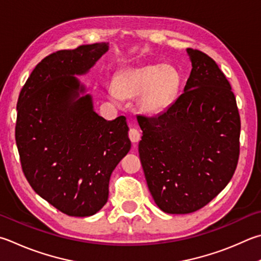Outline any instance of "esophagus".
I'll use <instances>...</instances> for the list:
<instances>
[{
	"instance_id": "34e87169",
	"label": "esophagus",
	"mask_w": 261,
	"mask_h": 261,
	"mask_svg": "<svg viewBox=\"0 0 261 261\" xmlns=\"http://www.w3.org/2000/svg\"><path fill=\"white\" fill-rule=\"evenodd\" d=\"M140 136H141V135H140L139 130L135 129V127H131V129L129 130V138H130V140H131L134 144L138 143V141L140 140Z\"/></svg>"
}]
</instances>
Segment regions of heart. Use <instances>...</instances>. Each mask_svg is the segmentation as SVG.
<instances>
[{
	"label": "heart",
	"instance_id": "1",
	"mask_svg": "<svg viewBox=\"0 0 261 261\" xmlns=\"http://www.w3.org/2000/svg\"><path fill=\"white\" fill-rule=\"evenodd\" d=\"M179 87V74L170 65H148L120 73L107 89V96L114 103L123 98L139 97L141 112L159 115L170 106Z\"/></svg>",
	"mask_w": 261,
	"mask_h": 261
}]
</instances>
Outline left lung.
Returning a JSON list of instances; mask_svg holds the SVG:
<instances>
[{"label": "left lung", "instance_id": "8db88e82", "mask_svg": "<svg viewBox=\"0 0 261 261\" xmlns=\"http://www.w3.org/2000/svg\"><path fill=\"white\" fill-rule=\"evenodd\" d=\"M192 72L184 92L155 117L137 116L139 158L161 210L185 215L212 201L238 167L241 120L225 74L204 52L187 49Z\"/></svg>", "mask_w": 261, "mask_h": 261}]
</instances>
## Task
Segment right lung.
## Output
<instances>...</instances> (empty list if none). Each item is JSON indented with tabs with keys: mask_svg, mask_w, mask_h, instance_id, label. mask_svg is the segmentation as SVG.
I'll return each mask as SVG.
<instances>
[{
	"mask_svg": "<svg viewBox=\"0 0 261 261\" xmlns=\"http://www.w3.org/2000/svg\"><path fill=\"white\" fill-rule=\"evenodd\" d=\"M107 43L60 50L36 65L17 102L16 143L36 194L65 215L89 217L108 200L113 170L131 148L124 116L107 121L74 75H83Z\"/></svg>",
	"mask_w": 261,
	"mask_h": 261,
	"instance_id": "right-lung-1",
	"label": "right lung"
}]
</instances>
